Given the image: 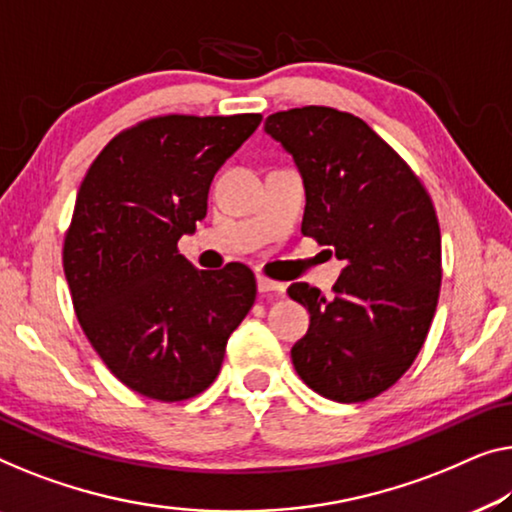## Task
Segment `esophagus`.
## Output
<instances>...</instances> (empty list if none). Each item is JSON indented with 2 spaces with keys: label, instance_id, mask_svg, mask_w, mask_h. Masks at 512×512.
<instances>
[{
  "label": "esophagus",
  "instance_id": "34e87169",
  "mask_svg": "<svg viewBox=\"0 0 512 512\" xmlns=\"http://www.w3.org/2000/svg\"><path fill=\"white\" fill-rule=\"evenodd\" d=\"M257 289H259V292H282V289H285V285H282V282L266 278V276H262V273H259V276H257Z\"/></svg>",
  "mask_w": 512,
  "mask_h": 512
}]
</instances>
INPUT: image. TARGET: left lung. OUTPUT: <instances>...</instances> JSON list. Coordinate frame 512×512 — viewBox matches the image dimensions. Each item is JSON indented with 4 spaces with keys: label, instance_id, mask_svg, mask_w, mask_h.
Instances as JSON below:
<instances>
[{
    "label": "left lung",
    "instance_id": "obj_1",
    "mask_svg": "<svg viewBox=\"0 0 512 512\" xmlns=\"http://www.w3.org/2000/svg\"><path fill=\"white\" fill-rule=\"evenodd\" d=\"M266 133L294 156L305 183L303 236L345 262L333 299L308 282L289 296L310 312L292 363L335 402L377 398L411 368L441 287L432 197L398 151L363 119L326 105L273 112Z\"/></svg>",
    "mask_w": 512,
    "mask_h": 512
}]
</instances>
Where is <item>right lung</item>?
<instances>
[{"mask_svg":"<svg viewBox=\"0 0 512 512\" xmlns=\"http://www.w3.org/2000/svg\"><path fill=\"white\" fill-rule=\"evenodd\" d=\"M262 114H158L105 144L80 183L64 273L91 347L121 384L181 402L216 381L232 331L253 308L246 264L200 271L179 239L207 216L213 174Z\"/></svg>","mask_w":512,"mask_h":512,"instance_id":"add662e5","label":"right lung"}]
</instances>
